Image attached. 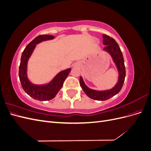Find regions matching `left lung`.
<instances>
[{
  "label": "left lung",
  "mask_w": 151,
  "mask_h": 151,
  "mask_svg": "<svg viewBox=\"0 0 151 151\" xmlns=\"http://www.w3.org/2000/svg\"><path fill=\"white\" fill-rule=\"evenodd\" d=\"M103 44L106 45L104 48V50H106L108 52L110 53L114 62L115 63L118 68V72H119V77H118L117 84L110 90L104 91H95L88 88L85 85L82 77H80V85L86 94L90 98L98 100V101H105L119 93L122 88L123 83H124L126 74L124 59H123V54L118 43L113 38L106 35L103 34Z\"/></svg>",
  "instance_id": "obj_1"
}]
</instances>
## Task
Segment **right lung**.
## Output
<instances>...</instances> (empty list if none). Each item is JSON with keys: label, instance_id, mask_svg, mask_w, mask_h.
<instances>
[{"label": "right lung", "instance_id": "obj_1", "mask_svg": "<svg viewBox=\"0 0 151 151\" xmlns=\"http://www.w3.org/2000/svg\"><path fill=\"white\" fill-rule=\"evenodd\" d=\"M54 36L52 35H42L38 36L27 45L22 53L21 58L19 77L22 88L29 96L39 101H48L55 96L62 88L63 82L71 70V68H68L59 72L52 81L46 85H35L30 83L28 79L26 74L27 63L36 47V45L43 41L52 40Z\"/></svg>", "mask_w": 151, "mask_h": 151}]
</instances>
